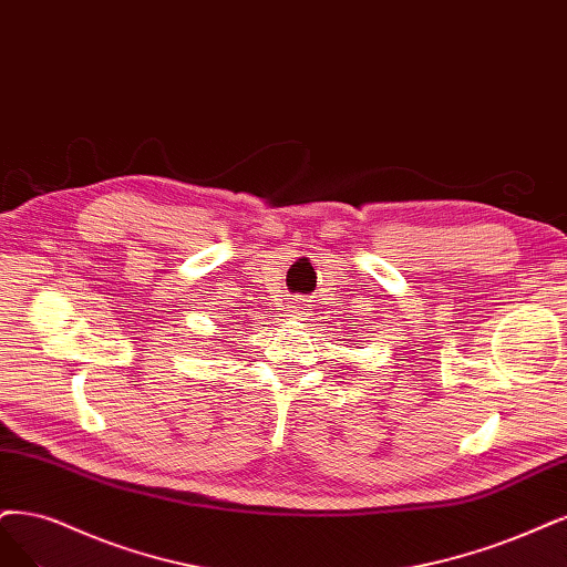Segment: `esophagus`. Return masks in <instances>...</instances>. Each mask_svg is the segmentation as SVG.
Instances as JSON below:
<instances>
[{"label":"esophagus","instance_id":"obj_1","mask_svg":"<svg viewBox=\"0 0 567 567\" xmlns=\"http://www.w3.org/2000/svg\"><path fill=\"white\" fill-rule=\"evenodd\" d=\"M291 308V318H297V320H306L308 318V306L306 303H295V306H289Z\"/></svg>","mask_w":567,"mask_h":567}]
</instances>
